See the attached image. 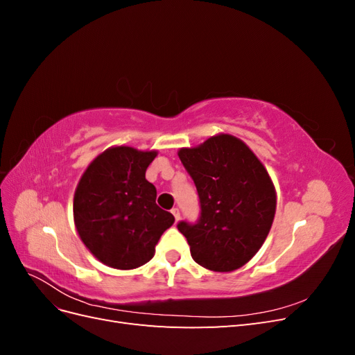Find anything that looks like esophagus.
Segmentation results:
<instances>
[{
    "instance_id": "esophagus-1",
    "label": "esophagus",
    "mask_w": 355,
    "mask_h": 355,
    "mask_svg": "<svg viewBox=\"0 0 355 355\" xmlns=\"http://www.w3.org/2000/svg\"><path fill=\"white\" fill-rule=\"evenodd\" d=\"M171 213H173V216H175V219L178 222L180 219V210L178 207H175V209H171Z\"/></svg>"
}]
</instances>
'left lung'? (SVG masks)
<instances>
[{"label": "left lung", "instance_id": "left-lung-1", "mask_svg": "<svg viewBox=\"0 0 355 355\" xmlns=\"http://www.w3.org/2000/svg\"><path fill=\"white\" fill-rule=\"evenodd\" d=\"M179 158L198 192L200 218L180 220L191 256L210 271L239 270L261 249L275 214L270 175L240 139L219 135Z\"/></svg>", "mask_w": 355, "mask_h": 355}]
</instances>
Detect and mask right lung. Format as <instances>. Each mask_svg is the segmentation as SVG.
I'll use <instances>...</instances> for the list:
<instances>
[{
  "label": "right lung",
  "mask_w": 355,
  "mask_h": 355,
  "mask_svg": "<svg viewBox=\"0 0 355 355\" xmlns=\"http://www.w3.org/2000/svg\"><path fill=\"white\" fill-rule=\"evenodd\" d=\"M155 151L130 146L106 149L84 171L73 196V219L85 247L105 265L133 270L153 259L173 214L155 202L145 179Z\"/></svg>",
  "instance_id": "1"
}]
</instances>
